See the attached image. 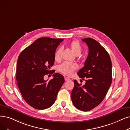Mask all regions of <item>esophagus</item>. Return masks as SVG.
Segmentation results:
<instances>
[{"mask_svg": "<svg viewBox=\"0 0 130 130\" xmlns=\"http://www.w3.org/2000/svg\"><path fill=\"white\" fill-rule=\"evenodd\" d=\"M64 79H65V80H66V81H68V80H70V79L69 78V77H64Z\"/></svg>", "mask_w": 130, "mask_h": 130, "instance_id": "esophagus-1", "label": "esophagus"}]
</instances>
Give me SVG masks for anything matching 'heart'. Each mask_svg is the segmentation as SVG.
Instances as JSON below:
<instances>
[{
	"instance_id": "1",
	"label": "heart",
	"mask_w": 130,
	"mask_h": 130,
	"mask_svg": "<svg viewBox=\"0 0 130 130\" xmlns=\"http://www.w3.org/2000/svg\"><path fill=\"white\" fill-rule=\"evenodd\" d=\"M70 47L73 53L76 55L78 56L80 54L82 50V47L78 41H72L69 44ZM62 51V48L59 47L56 50L54 54V58L56 61H59L60 59V55ZM77 66L75 64L70 63L69 62H64L58 66V69L61 73L66 75H71L74 71L77 69Z\"/></svg>"
}]
</instances>
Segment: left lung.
I'll use <instances>...</instances> for the list:
<instances>
[{
  "label": "left lung",
  "instance_id": "left-lung-1",
  "mask_svg": "<svg viewBox=\"0 0 130 130\" xmlns=\"http://www.w3.org/2000/svg\"><path fill=\"white\" fill-rule=\"evenodd\" d=\"M89 48L84 66L77 75L86 82L82 85L74 80L71 96L74 106L84 111L92 110L104 99L112 82V64L107 51L91 38L82 39Z\"/></svg>",
  "mask_w": 130,
  "mask_h": 130
}]
</instances>
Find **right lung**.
<instances>
[{"mask_svg": "<svg viewBox=\"0 0 130 130\" xmlns=\"http://www.w3.org/2000/svg\"><path fill=\"white\" fill-rule=\"evenodd\" d=\"M63 39L48 37L36 40L20 53L17 61L18 86L28 105L37 109H45L52 106L64 78L55 70L54 64L56 48ZM54 74V78L45 81V74Z\"/></svg>", "mask_w": 130, "mask_h": 130, "instance_id": "add662e5", "label": "right lung"}]
</instances>
